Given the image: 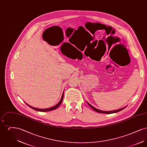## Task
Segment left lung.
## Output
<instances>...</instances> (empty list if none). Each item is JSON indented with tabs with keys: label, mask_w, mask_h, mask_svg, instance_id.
<instances>
[{
	"label": "left lung",
	"mask_w": 147,
	"mask_h": 147,
	"mask_svg": "<svg viewBox=\"0 0 147 147\" xmlns=\"http://www.w3.org/2000/svg\"><path fill=\"white\" fill-rule=\"evenodd\" d=\"M88 105L90 106V107H91L94 111H95L96 112H99V113H105V114H110V113H116V112H118L119 111H121V110H123L126 107H123V108H122V109H119V110H114V111H101V110H98L97 109H96V108H95L94 107H93L92 106H91L90 104H89L88 102Z\"/></svg>",
	"instance_id": "left-lung-1"
}]
</instances>
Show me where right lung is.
Here are the masks:
<instances>
[{"mask_svg":"<svg viewBox=\"0 0 147 147\" xmlns=\"http://www.w3.org/2000/svg\"><path fill=\"white\" fill-rule=\"evenodd\" d=\"M63 96H64V92L63 93V94H62V98H61V100H60V101L57 104V105H55V106H54L53 107H50V108H48V109H36V108H35V107H32V106H30V105H28V104H26V105H28V106H29L30 107H31V109H34V110H36V111H41V112H46V111H52V110H55L56 109L59 105H61V104L62 103V100H63Z\"/></svg>","mask_w":147,"mask_h":147,"instance_id":"obj_1","label":"right lung"}]
</instances>
